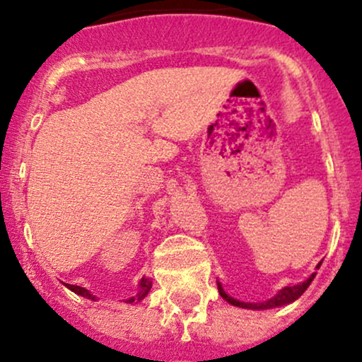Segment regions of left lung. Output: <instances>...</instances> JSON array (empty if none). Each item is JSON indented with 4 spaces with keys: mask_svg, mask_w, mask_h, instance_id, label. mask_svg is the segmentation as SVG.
Returning a JSON list of instances; mask_svg holds the SVG:
<instances>
[{
    "mask_svg": "<svg viewBox=\"0 0 362 362\" xmlns=\"http://www.w3.org/2000/svg\"><path fill=\"white\" fill-rule=\"evenodd\" d=\"M320 265H322V262L317 265V269H320ZM315 276H317V272H313L311 276L308 277L306 281H303L301 284H296V286H286V288H282L279 293L276 294V296L271 298V300L264 301V303H243V301H238L235 300V298L228 296L226 293H224V289L221 288V284L218 282V291L219 294H221L223 300H226L230 305L233 306H240V308H248V310H271V308H277V306H282V305H289V303L296 301L298 298L301 296L303 293H305L306 288L311 284V281L315 279Z\"/></svg>",
    "mask_w": 362,
    "mask_h": 362,
    "instance_id": "1",
    "label": "left lung"
}]
</instances>
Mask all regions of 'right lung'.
<instances>
[{"mask_svg":"<svg viewBox=\"0 0 362 362\" xmlns=\"http://www.w3.org/2000/svg\"><path fill=\"white\" fill-rule=\"evenodd\" d=\"M151 284H153V282L149 281L148 277H143V279H141V282H139L138 294H136V296H132V298H129L126 303H134V301L143 300V298L149 293V289H151ZM66 288L71 289L73 293L78 294V296H83V298H86V300H91V301H97V298H95L93 294H91L90 291H86L85 288H80V286H73V284H66Z\"/></svg>","mask_w":362,"mask_h":362,"instance_id":"obj_1","label":"right lung"}]
</instances>
